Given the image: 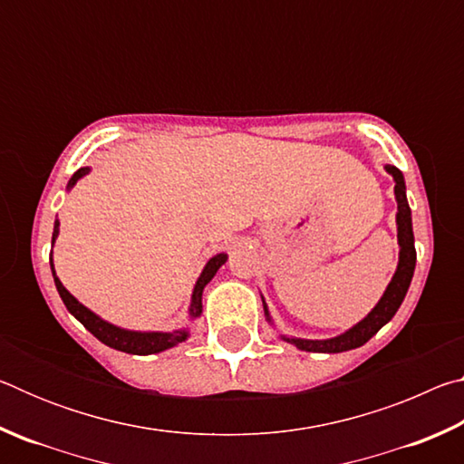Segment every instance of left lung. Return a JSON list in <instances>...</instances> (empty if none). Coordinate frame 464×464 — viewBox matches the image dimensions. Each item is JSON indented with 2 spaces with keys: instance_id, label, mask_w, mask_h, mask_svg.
<instances>
[{
  "instance_id": "8db88e82",
  "label": "left lung",
  "mask_w": 464,
  "mask_h": 464,
  "mask_svg": "<svg viewBox=\"0 0 464 464\" xmlns=\"http://www.w3.org/2000/svg\"><path fill=\"white\" fill-rule=\"evenodd\" d=\"M389 174L395 178V196H397V237H399V246H401V251H399V266L395 276H392L391 285L384 290L382 298L379 304L368 313V317L360 321L358 325H354L350 332H345L343 335L332 337V340H295V337H285L286 342L295 343L298 350L304 352H325V354H335V352H345V350H354L364 345L371 337L379 332V329L389 324L395 315L397 309L401 307L403 298L407 295V288L411 285L413 278V270H415V246H413V229H411V210L410 204H407L405 198V182H403V174L399 171L395 166H387ZM266 315H268V309H266Z\"/></svg>"
}]
</instances>
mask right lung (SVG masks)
Segmentation results:
<instances>
[{
    "label": "right lung",
    "instance_id": "add662e5",
    "mask_svg": "<svg viewBox=\"0 0 464 464\" xmlns=\"http://www.w3.org/2000/svg\"><path fill=\"white\" fill-rule=\"evenodd\" d=\"M88 174V168H80L73 174V178L69 179V188H72L77 179L82 176ZM59 233V223H54V231H53V241L57 237ZM227 256L225 254H218L215 256L213 260L207 264V268L202 270L198 282H196L194 286V295H192V304H190V315L192 317H198L202 313V290L204 286L208 285L213 276L217 274V270L221 268L225 264ZM51 270H53V278H54V286H57L59 295L63 298V303H65L67 311L72 313V315L80 321V324L92 332L93 335L98 337L102 343L110 345V348L114 350H121V352H127V354H137V356H145V354H157V352H163L168 348H174L176 343H182L188 334L184 329H178V332H171V334H140V332H127V329H121V327H114L106 324V321H102L100 317L93 315L90 309H85L82 303H77V298H73L72 295L67 293V288L61 285V280L57 278V274H54L53 268V257H51Z\"/></svg>",
    "mask_w": 464,
    "mask_h": 464
}]
</instances>
